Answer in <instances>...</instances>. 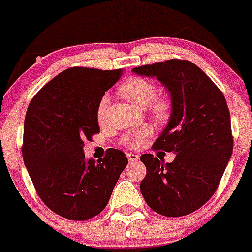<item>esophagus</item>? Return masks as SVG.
<instances>
[{
	"instance_id": "esophagus-1",
	"label": "esophagus",
	"mask_w": 252,
	"mask_h": 252,
	"mask_svg": "<svg viewBox=\"0 0 252 252\" xmlns=\"http://www.w3.org/2000/svg\"><path fill=\"white\" fill-rule=\"evenodd\" d=\"M126 157H128V159L130 162L139 161V155H136V154H131V152H129V154H126Z\"/></svg>"
}]
</instances>
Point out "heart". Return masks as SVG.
<instances>
[{
    "label": "heart",
    "instance_id": "obj_1",
    "mask_svg": "<svg viewBox=\"0 0 252 252\" xmlns=\"http://www.w3.org/2000/svg\"><path fill=\"white\" fill-rule=\"evenodd\" d=\"M119 94L139 107H145L149 105L152 116L158 121H166L171 112V106L166 98L156 97L157 88L151 80L140 77L129 78L124 81L119 88ZM108 98L103 96L97 106V121L103 122L105 119L106 107ZM150 130L147 128L140 130H130L124 134L122 144L126 147H138L146 136H149Z\"/></svg>",
    "mask_w": 252,
    "mask_h": 252
}]
</instances>
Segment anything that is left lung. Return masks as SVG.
I'll return each mask as SVG.
<instances>
[{
    "mask_svg": "<svg viewBox=\"0 0 252 252\" xmlns=\"http://www.w3.org/2000/svg\"><path fill=\"white\" fill-rule=\"evenodd\" d=\"M156 77L171 95L169 122L154 150L177 155L172 163L151 154L140 157L146 167L140 191L162 216L180 217L199 210L217 190L233 152L230 113L222 91L190 61L168 60L133 69Z\"/></svg>",
    "mask_w": 252,
    "mask_h": 252,
    "instance_id": "left-lung-1",
    "label": "left lung"
}]
</instances>
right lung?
I'll return each instance as SVG.
<instances>
[{
    "label": "right lung",
    "mask_w": 252,
    "mask_h": 252,
    "mask_svg": "<svg viewBox=\"0 0 252 252\" xmlns=\"http://www.w3.org/2000/svg\"><path fill=\"white\" fill-rule=\"evenodd\" d=\"M122 69L73 67L63 70L32 97L24 121L23 159L37 195L57 215L90 220L106 207L128 164L123 151L85 159L84 140L100 133L97 106Z\"/></svg>",
    "instance_id": "right-lung-1"
}]
</instances>
